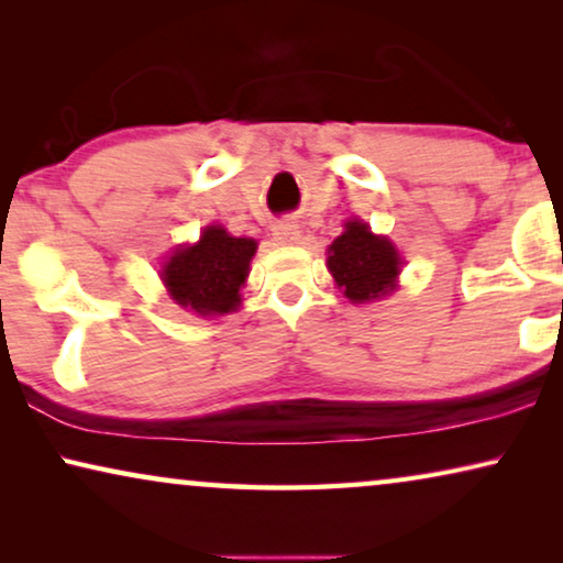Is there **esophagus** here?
Wrapping results in <instances>:
<instances>
[{
	"label": "esophagus",
	"instance_id": "34e87169",
	"mask_svg": "<svg viewBox=\"0 0 563 563\" xmlns=\"http://www.w3.org/2000/svg\"><path fill=\"white\" fill-rule=\"evenodd\" d=\"M274 235L279 238L282 243H297L299 241V225L291 220H282L274 225Z\"/></svg>",
	"mask_w": 563,
	"mask_h": 563
}]
</instances>
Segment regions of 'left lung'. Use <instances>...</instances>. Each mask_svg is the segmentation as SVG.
Listing matches in <instances>:
<instances>
[{
    "label": "left lung",
    "mask_w": 563,
    "mask_h": 563,
    "mask_svg": "<svg viewBox=\"0 0 563 563\" xmlns=\"http://www.w3.org/2000/svg\"><path fill=\"white\" fill-rule=\"evenodd\" d=\"M328 268L353 302H368L395 287L399 253L387 238L374 235L366 222L351 220L328 253Z\"/></svg>",
    "instance_id": "1"
}]
</instances>
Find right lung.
Returning a JSON list of instances; mask_svg holds the SVG:
<instances>
[{"mask_svg":"<svg viewBox=\"0 0 563 563\" xmlns=\"http://www.w3.org/2000/svg\"><path fill=\"white\" fill-rule=\"evenodd\" d=\"M256 241L233 238L218 225H210L197 245L179 249L164 266V282L181 307L199 314H225L241 305V287Z\"/></svg>","mask_w":563,"mask_h":563,"instance_id":"1","label":"right lung"}]
</instances>
